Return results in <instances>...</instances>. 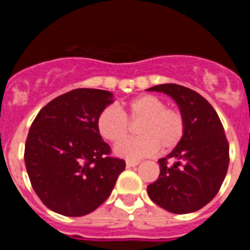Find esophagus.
Wrapping results in <instances>:
<instances>
[{"label": "esophagus", "instance_id": "esophagus-1", "mask_svg": "<svg viewBox=\"0 0 250 250\" xmlns=\"http://www.w3.org/2000/svg\"><path fill=\"white\" fill-rule=\"evenodd\" d=\"M139 165V161L138 160H126V167H134Z\"/></svg>", "mask_w": 250, "mask_h": 250}]
</instances>
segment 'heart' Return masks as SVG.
<instances>
[{
    "label": "heart",
    "mask_w": 250,
    "mask_h": 250,
    "mask_svg": "<svg viewBox=\"0 0 250 250\" xmlns=\"http://www.w3.org/2000/svg\"><path fill=\"white\" fill-rule=\"evenodd\" d=\"M141 121L139 138L124 141L128 133V122ZM98 130L110 143H119L115 152L126 159H140L173 150L185 134V118L175 107H167L164 100L155 95H141L127 104L110 105L99 114Z\"/></svg>",
    "instance_id": "b5f03b06"
}]
</instances>
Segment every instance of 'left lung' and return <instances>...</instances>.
<instances>
[{
	"label": "left lung",
	"mask_w": 250,
	"mask_h": 250,
	"mask_svg": "<svg viewBox=\"0 0 250 250\" xmlns=\"http://www.w3.org/2000/svg\"><path fill=\"white\" fill-rule=\"evenodd\" d=\"M147 90L169 95L185 118L184 138L159 160L160 175L147 194L170 213L199 210L218 194L228 171L229 144L222 121L202 95L185 86L163 83Z\"/></svg>",
	"instance_id": "8db88e82"
}]
</instances>
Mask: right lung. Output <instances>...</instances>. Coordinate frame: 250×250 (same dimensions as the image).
Masks as SVG:
<instances>
[{
    "instance_id": "right-lung-1",
    "label": "right lung",
    "mask_w": 250,
    "mask_h": 250,
    "mask_svg": "<svg viewBox=\"0 0 250 250\" xmlns=\"http://www.w3.org/2000/svg\"><path fill=\"white\" fill-rule=\"evenodd\" d=\"M112 94L75 89L37 114L25 145V164L35 193L55 213L83 216L100 207L125 169L98 130L99 114Z\"/></svg>"
}]
</instances>
